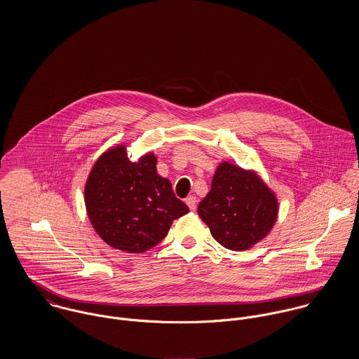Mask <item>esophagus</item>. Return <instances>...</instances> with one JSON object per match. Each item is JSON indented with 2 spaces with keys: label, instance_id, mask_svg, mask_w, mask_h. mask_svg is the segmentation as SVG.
I'll use <instances>...</instances> for the list:
<instances>
[{
  "label": "esophagus",
  "instance_id": "34e87169",
  "mask_svg": "<svg viewBox=\"0 0 359 359\" xmlns=\"http://www.w3.org/2000/svg\"><path fill=\"white\" fill-rule=\"evenodd\" d=\"M187 205H188V207H189L192 211H195V210H196V205H198L196 196H189V198H187Z\"/></svg>",
  "mask_w": 359,
  "mask_h": 359
}]
</instances>
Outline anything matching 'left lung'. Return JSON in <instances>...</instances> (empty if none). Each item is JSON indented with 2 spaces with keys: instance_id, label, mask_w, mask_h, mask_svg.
<instances>
[{
  "instance_id": "1",
  "label": "left lung",
  "mask_w": 359,
  "mask_h": 359,
  "mask_svg": "<svg viewBox=\"0 0 359 359\" xmlns=\"http://www.w3.org/2000/svg\"><path fill=\"white\" fill-rule=\"evenodd\" d=\"M198 214L221 246L242 252L272 229L278 201L255 172L224 161L212 177L211 191L199 203Z\"/></svg>"
}]
</instances>
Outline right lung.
Returning <instances> with one entry per match:
<instances>
[{
  "label": "right lung",
  "mask_w": 359,
  "mask_h": 359,
  "mask_svg": "<svg viewBox=\"0 0 359 359\" xmlns=\"http://www.w3.org/2000/svg\"><path fill=\"white\" fill-rule=\"evenodd\" d=\"M93 226L103 241L127 253H144L161 242L172 221L189 211L171 182L157 174L156 157L130 161L124 145L94 164L84 189Z\"/></svg>",
  "instance_id": "right-lung-1"
}]
</instances>
